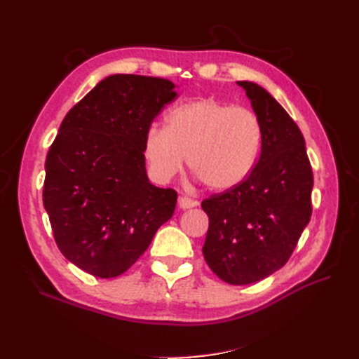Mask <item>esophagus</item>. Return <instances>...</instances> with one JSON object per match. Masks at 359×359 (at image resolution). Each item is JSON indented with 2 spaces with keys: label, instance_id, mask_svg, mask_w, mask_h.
Wrapping results in <instances>:
<instances>
[{
  "label": "esophagus",
  "instance_id": "obj_1",
  "mask_svg": "<svg viewBox=\"0 0 359 359\" xmlns=\"http://www.w3.org/2000/svg\"><path fill=\"white\" fill-rule=\"evenodd\" d=\"M196 205H197V202L193 201L191 197H187V196H180V197H179V207H180L182 210L193 208V207H196Z\"/></svg>",
  "mask_w": 359,
  "mask_h": 359
}]
</instances>
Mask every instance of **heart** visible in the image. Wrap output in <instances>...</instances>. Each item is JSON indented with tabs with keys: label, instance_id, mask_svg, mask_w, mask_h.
Listing matches in <instances>:
<instances>
[{
	"label": "heart",
	"instance_id": "1",
	"mask_svg": "<svg viewBox=\"0 0 359 359\" xmlns=\"http://www.w3.org/2000/svg\"><path fill=\"white\" fill-rule=\"evenodd\" d=\"M262 147L256 114L215 98L179 104L165 118V129H148L143 143L152 177L171 180L187 163L211 191H230L248 179Z\"/></svg>",
	"mask_w": 359,
	"mask_h": 359
}]
</instances>
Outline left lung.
I'll return each mask as SVG.
<instances>
[{
  "mask_svg": "<svg viewBox=\"0 0 359 359\" xmlns=\"http://www.w3.org/2000/svg\"><path fill=\"white\" fill-rule=\"evenodd\" d=\"M261 120V157L248 179L202 202L210 226L203 257L233 285L253 284L292 256L311 216L313 171L301 129L270 93L238 81Z\"/></svg>",
  "mask_w": 359,
  "mask_h": 359,
  "instance_id": "8db88e82",
  "label": "left lung"
}]
</instances>
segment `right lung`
Instances as JSON below:
<instances>
[{"label":"right lung","instance_id":"1","mask_svg":"<svg viewBox=\"0 0 359 359\" xmlns=\"http://www.w3.org/2000/svg\"><path fill=\"white\" fill-rule=\"evenodd\" d=\"M166 79L116 74L66 114L46 157L43 203L67 261L116 278L174 215L177 193L144 168L148 129L177 93Z\"/></svg>","mask_w":359,"mask_h":359}]
</instances>
